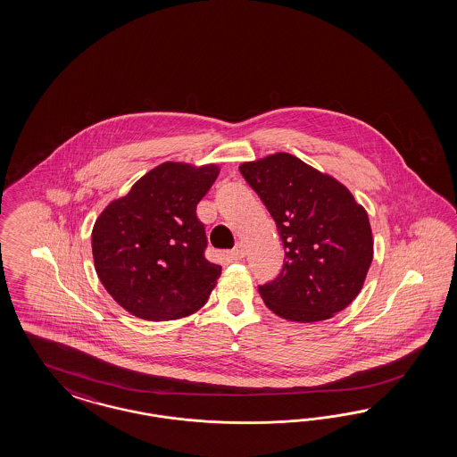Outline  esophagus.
<instances>
[{"instance_id":"1","label":"esophagus","mask_w":457,"mask_h":457,"mask_svg":"<svg viewBox=\"0 0 457 457\" xmlns=\"http://www.w3.org/2000/svg\"><path fill=\"white\" fill-rule=\"evenodd\" d=\"M228 254H229L231 260H236V262L245 258V246H243V243H236L235 248L231 249Z\"/></svg>"}]
</instances>
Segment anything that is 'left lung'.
Here are the masks:
<instances>
[{
  "mask_svg": "<svg viewBox=\"0 0 457 457\" xmlns=\"http://www.w3.org/2000/svg\"><path fill=\"white\" fill-rule=\"evenodd\" d=\"M277 222L285 263L258 287L281 319L320 321L342 312L361 290L374 256L369 216L338 180L279 153L239 167Z\"/></svg>",
  "mask_w": 457,
  "mask_h": 457,
  "instance_id": "obj_1",
  "label": "left lung"
}]
</instances>
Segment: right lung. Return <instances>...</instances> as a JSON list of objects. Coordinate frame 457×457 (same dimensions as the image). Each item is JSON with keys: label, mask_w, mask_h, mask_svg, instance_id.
<instances>
[{"label": "right lung", "mask_w": 457, "mask_h": 457, "mask_svg": "<svg viewBox=\"0 0 457 457\" xmlns=\"http://www.w3.org/2000/svg\"><path fill=\"white\" fill-rule=\"evenodd\" d=\"M218 174L216 166L164 162L98 216L92 231L98 278L132 315L180 319L208 302L221 266L204 256L208 237L195 208Z\"/></svg>", "instance_id": "1"}]
</instances>
